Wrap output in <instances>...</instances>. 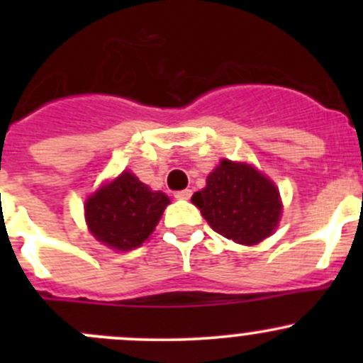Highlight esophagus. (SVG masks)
Listing matches in <instances>:
<instances>
[{
    "mask_svg": "<svg viewBox=\"0 0 363 363\" xmlns=\"http://www.w3.org/2000/svg\"><path fill=\"white\" fill-rule=\"evenodd\" d=\"M174 196L177 200H189L191 199V189H181V191H175Z\"/></svg>",
    "mask_w": 363,
    "mask_h": 363,
    "instance_id": "obj_1",
    "label": "esophagus"
}]
</instances>
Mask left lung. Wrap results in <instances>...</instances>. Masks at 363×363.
Instances as JSON below:
<instances>
[{"instance_id":"left-lung-1","label":"left lung","mask_w":363,"mask_h":363,"mask_svg":"<svg viewBox=\"0 0 363 363\" xmlns=\"http://www.w3.org/2000/svg\"><path fill=\"white\" fill-rule=\"evenodd\" d=\"M211 228L239 244L262 242L281 216L279 191L263 174L242 163L223 160L193 195Z\"/></svg>"}]
</instances>
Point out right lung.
<instances>
[{
  "instance_id": "obj_1",
  "label": "right lung",
  "mask_w": 363,
  "mask_h": 363,
  "mask_svg": "<svg viewBox=\"0 0 363 363\" xmlns=\"http://www.w3.org/2000/svg\"><path fill=\"white\" fill-rule=\"evenodd\" d=\"M168 203L164 193L151 191L133 174L123 172L87 200L86 219L100 242L128 251L151 235Z\"/></svg>"
}]
</instances>
